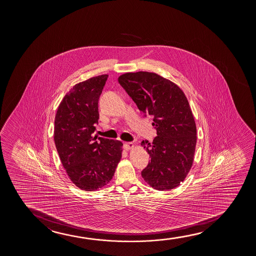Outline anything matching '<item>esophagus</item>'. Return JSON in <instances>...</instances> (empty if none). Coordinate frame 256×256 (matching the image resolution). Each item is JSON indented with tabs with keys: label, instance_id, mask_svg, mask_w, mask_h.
<instances>
[{
	"label": "esophagus",
	"instance_id": "obj_1",
	"mask_svg": "<svg viewBox=\"0 0 256 256\" xmlns=\"http://www.w3.org/2000/svg\"><path fill=\"white\" fill-rule=\"evenodd\" d=\"M133 147V142H125V144H124V148H125L126 150H130V148H132Z\"/></svg>",
	"mask_w": 256,
	"mask_h": 256
}]
</instances>
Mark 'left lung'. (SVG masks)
Instances as JSON below:
<instances>
[{"label":"left lung","instance_id":"obj_1","mask_svg":"<svg viewBox=\"0 0 256 256\" xmlns=\"http://www.w3.org/2000/svg\"><path fill=\"white\" fill-rule=\"evenodd\" d=\"M118 81L144 117L153 118L156 130L152 142L140 144L150 158L142 178L158 190L174 189L188 174L196 148V124L186 95L173 82L153 72H128Z\"/></svg>","mask_w":256,"mask_h":256}]
</instances>
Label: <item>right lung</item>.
<instances>
[{
    "label": "right lung",
    "mask_w": 256,
    "mask_h": 256,
    "mask_svg": "<svg viewBox=\"0 0 256 256\" xmlns=\"http://www.w3.org/2000/svg\"><path fill=\"white\" fill-rule=\"evenodd\" d=\"M108 77L104 74L75 84L55 117L54 142L64 168L75 186L89 192L111 181L122 152L120 140L94 136L98 98Z\"/></svg>",
    "instance_id": "obj_1"
}]
</instances>
